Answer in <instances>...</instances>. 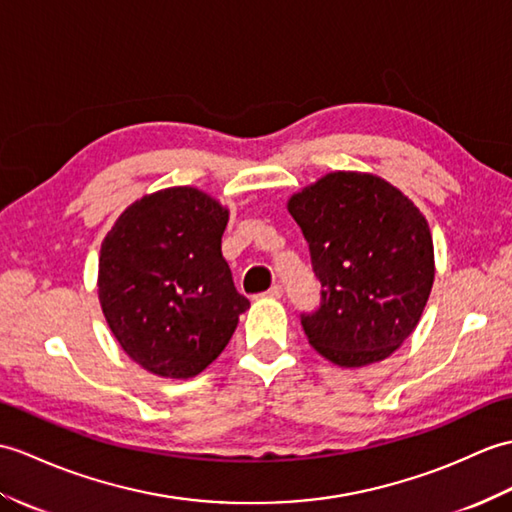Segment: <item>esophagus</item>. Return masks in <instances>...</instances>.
Wrapping results in <instances>:
<instances>
[{
    "mask_svg": "<svg viewBox=\"0 0 512 512\" xmlns=\"http://www.w3.org/2000/svg\"><path fill=\"white\" fill-rule=\"evenodd\" d=\"M266 296H270V299H281V296H283V288H281L279 283H275V285H272V288L266 292Z\"/></svg>",
    "mask_w": 512,
    "mask_h": 512,
    "instance_id": "obj_1",
    "label": "esophagus"
}]
</instances>
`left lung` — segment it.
Listing matches in <instances>:
<instances>
[{
	"instance_id": "left-lung-1",
	"label": "left lung",
	"mask_w": 512,
	"mask_h": 512,
	"mask_svg": "<svg viewBox=\"0 0 512 512\" xmlns=\"http://www.w3.org/2000/svg\"><path fill=\"white\" fill-rule=\"evenodd\" d=\"M310 244L320 307L301 314L325 360H386L419 325L434 283V244L414 202L384 178L331 172L288 200Z\"/></svg>"
}]
</instances>
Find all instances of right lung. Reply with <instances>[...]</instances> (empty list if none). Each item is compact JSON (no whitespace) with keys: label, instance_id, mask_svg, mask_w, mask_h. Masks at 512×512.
<instances>
[{"label":"right lung","instance_id":"obj_1","mask_svg":"<svg viewBox=\"0 0 512 512\" xmlns=\"http://www.w3.org/2000/svg\"><path fill=\"white\" fill-rule=\"evenodd\" d=\"M229 209L196 187L135 200L100 248L98 296L115 340L146 371L187 379L227 347L251 303L222 257Z\"/></svg>","mask_w":512,"mask_h":512}]
</instances>
